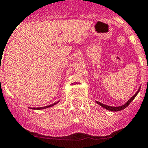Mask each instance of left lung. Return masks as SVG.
Returning <instances> with one entry per match:
<instances>
[{
	"mask_svg": "<svg viewBox=\"0 0 148 148\" xmlns=\"http://www.w3.org/2000/svg\"><path fill=\"white\" fill-rule=\"evenodd\" d=\"M140 88H141V86H139V88H138V91L136 92V93L135 94V95L133 96V97H130V98L129 100H128V101H127V102H126L125 103H124V104L121 105V106H108V105H105V104H103V103H101V102H98V101H95V102H96V103H97V104L100 105V106H102L103 108H104V109H106V110H109V111H112V112L121 111V110L125 109V108L127 107V106H129L130 103L132 102V101H133V100H134V98L136 97V95H138V92H139V91H140Z\"/></svg>",
	"mask_w": 148,
	"mask_h": 148,
	"instance_id": "8db88e82",
	"label": "left lung"
}]
</instances>
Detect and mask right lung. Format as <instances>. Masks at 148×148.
Returning a JSON list of instances; mask_svg holds the SVG:
<instances>
[{
    "mask_svg": "<svg viewBox=\"0 0 148 148\" xmlns=\"http://www.w3.org/2000/svg\"><path fill=\"white\" fill-rule=\"evenodd\" d=\"M59 103V101H57V102L54 103H53V104H51L49 105V106H43V107H37V108H30V109H32V110H44V109H47V108L48 107H51V106H54V105L57 104Z\"/></svg>",
    "mask_w": 148,
    "mask_h": 148,
    "instance_id": "add662e5",
    "label": "right lung"
}]
</instances>
